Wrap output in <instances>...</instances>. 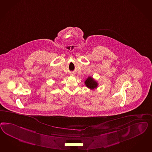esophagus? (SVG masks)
<instances>
[{
  "mask_svg": "<svg viewBox=\"0 0 152 152\" xmlns=\"http://www.w3.org/2000/svg\"><path fill=\"white\" fill-rule=\"evenodd\" d=\"M69 75H70V76H75V74H74V72H71V73L69 74Z\"/></svg>",
  "mask_w": 152,
  "mask_h": 152,
  "instance_id": "1",
  "label": "esophagus"
}]
</instances>
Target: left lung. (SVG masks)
Wrapping results in <instances>:
<instances>
[{
  "label": "left lung",
  "instance_id": "left-lung-1",
  "mask_svg": "<svg viewBox=\"0 0 152 152\" xmlns=\"http://www.w3.org/2000/svg\"><path fill=\"white\" fill-rule=\"evenodd\" d=\"M85 83L86 86L91 90L96 88L98 86V83L91 76L88 77V78L85 81Z\"/></svg>",
  "mask_w": 152,
  "mask_h": 152
}]
</instances>
